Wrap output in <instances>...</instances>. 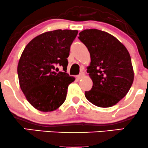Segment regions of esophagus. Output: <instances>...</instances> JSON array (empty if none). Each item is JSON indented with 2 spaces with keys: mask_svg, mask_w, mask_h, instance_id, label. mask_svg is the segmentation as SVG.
Listing matches in <instances>:
<instances>
[{
  "mask_svg": "<svg viewBox=\"0 0 148 148\" xmlns=\"http://www.w3.org/2000/svg\"><path fill=\"white\" fill-rule=\"evenodd\" d=\"M84 76H85L84 73H81V74H80L79 75L77 76V78L79 79H82L83 77H84Z\"/></svg>",
  "mask_w": 148,
  "mask_h": 148,
  "instance_id": "34e87169",
  "label": "esophagus"
}]
</instances>
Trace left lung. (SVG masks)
<instances>
[{
	"label": "left lung",
	"mask_w": 148,
	"mask_h": 148,
	"mask_svg": "<svg viewBox=\"0 0 148 148\" xmlns=\"http://www.w3.org/2000/svg\"><path fill=\"white\" fill-rule=\"evenodd\" d=\"M79 39L90 55L87 72L92 81L90 90L85 92L90 102L97 106H114L127 94L134 81V69L129 51L117 38L106 32L87 29Z\"/></svg>",
	"instance_id": "left-lung-1"
}]
</instances>
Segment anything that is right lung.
<instances>
[{
	"label": "right lung",
	"mask_w": 148,
	"mask_h": 148,
	"mask_svg": "<svg viewBox=\"0 0 148 148\" xmlns=\"http://www.w3.org/2000/svg\"><path fill=\"white\" fill-rule=\"evenodd\" d=\"M77 34L78 30H72L46 32L33 38L22 53L17 67L20 88L38 111H53L65 101L68 86L75 80L66 70L70 46ZM57 65L62 66L65 72H53Z\"/></svg>",
	"instance_id": "right-lung-1"
}]
</instances>
